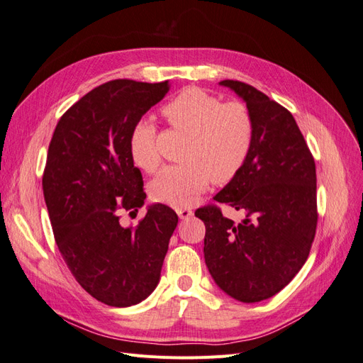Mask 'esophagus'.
Returning <instances> with one entry per match:
<instances>
[{"label":"esophagus","mask_w":363,"mask_h":363,"mask_svg":"<svg viewBox=\"0 0 363 363\" xmlns=\"http://www.w3.org/2000/svg\"><path fill=\"white\" fill-rule=\"evenodd\" d=\"M177 215H179V218L180 219H188V218H191L192 215H194V212L191 211V208H188V207H183V208H177Z\"/></svg>","instance_id":"obj_1"}]
</instances>
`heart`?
<instances>
[{"mask_svg":"<svg viewBox=\"0 0 363 363\" xmlns=\"http://www.w3.org/2000/svg\"><path fill=\"white\" fill-rule=\"evenodd\" d=\"M163 115L188 139L182 151L184 163L164 168L151 182L152 200L177 208L191 206L211 182L225 184L244 169L256 139V121L245 103H223L213 94L189 87L164 104ZM130 156L139 169L157 171L160 155L150 121H140L131 131Z\"/></svg>","mask_w":363,"mask_h":363,"instance_id":"1","label":"heart"}]
</instances>
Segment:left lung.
<instances>
[{
    "label": "left lung",
    "instance_id": "8db88e82",
    "mask_svg": "<svg viewBox=\"0 0 363 363\" xmlns=\"http://www.w3.org/2000/svg\"><path fill=\"white\" fill-rule=\"evenodd\" d=\"M233 91L255 116L256 139L236 179L215 195L245 212L235 224L215 206L195 212L206 225L204 260L216 286L242 303L280 292L301 269L316 230V171L292 113L242 82Z\"/></svg>",
    "mask_w": 363,
    "mask_h": 363
}]
</instances>
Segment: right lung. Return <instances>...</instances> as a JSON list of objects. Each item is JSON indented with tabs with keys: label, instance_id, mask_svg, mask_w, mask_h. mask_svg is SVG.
<instances>
[{
	"label": "right lung",
	"instance_id": "obj_1",
	"mask_svg": "<svg viewBox=\"0 0 363 363\" xmlns=\"http://www.w3.org/2000/svg\"><path fill=\"white\" fill-rule=\"evenodd\" d=\"M169 87L168 80L98 86L60 118L50 142L42 188L56 244L80 286L107 306H135L156 289L179 223L163 204L148 206L138 227H123L118 216L145 204L130 135Z\"/></svg>",
	"mask_w": 363,
	"mask_h": 363
}]
</instances>
